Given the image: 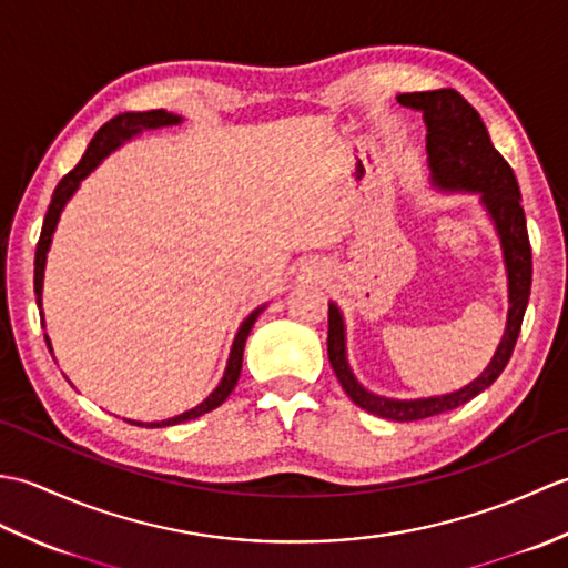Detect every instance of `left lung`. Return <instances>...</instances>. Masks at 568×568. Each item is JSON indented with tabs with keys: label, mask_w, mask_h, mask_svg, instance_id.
<instances>
[{
	"label": "left lung",
	"mask_w": 568,
	"mask_h": 568,
	"mask_svg": "<svg viewBox=\"0 0 568 568\" xmlns=\"http://www.w3.org/2000/svg\"><path fill=\"white\" fill-rule=\"evenodd\" d=\"M397 102L425 114L427 153L434 183L446 190L480 192V200H484L500 234L510 291L508 327H505L503 342L488 368L474 383H468L466 388L439 397H425V400H390V397L373 395L366 388H361L346 364L342 315L336 305H329L327 354L346 395L371 415L393 422H415L462 407L470 397L484 393L508 366L517 336H520L529 287H532V246H529L520 187H517L513 168L493 146L484 119L468 104L464 94L452 88L405 92L397 98Z\"/></svg>",
	"instance_id": "obj_1"
}]
</instances>
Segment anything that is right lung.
Here are the masks:
<instances>
[{
  "instance_id": "right-lung-1",
  "label": "right lung",
  "mask_w": 568,
  "mask_h": 568,
  "mask_svg": "<svg viewBox=\"0 0 568 568\" xmlns=\"http://www.w3.org/2000/svg\"><path fill=\"white\" fill-rule=\"evenodd\" d=\"M180 116L178 114H171L165 110H151V112H126V114H119L114 119H110L98 134H94V139L90 141L88 151H84V155L80 159V163L72 168V171L60 180V183L55 185L53 190V197H51V204H48V212H45V220H43V229H41V236H39V244H36V261H33V291H36V297H39V305H41V291H43V268H45V253H48V246H51V239H53V232H55V224H58V216L60 212H63L65 202L72 197V192L78 190L80 180L88 178L92 168H98V163L104 159V155H110L119 143L131 139L134 134H139V131L143 129H159V126H171V124H178ZM263 307H258L253 315L246 317V322L241 324V329L236 334L234 339V346H232V354H229V364H226V371H224V378L222 383L216 385V390L207 397V400L200 403L197 407L187 409V413L178 415V417H171V419H163V422H149V425H143V422H131V425H139V427H171V425H180V422H187V419H195V417H202L204 413H212L214 407H220L229 393L234 390V385L239 381V373H241V361H244V346H246V339H248V332L253 327V322H256L258 312ZM45 344H48V336H45ZM48 348H51V344H48Z\"/></svg>"
}]
</instances>
